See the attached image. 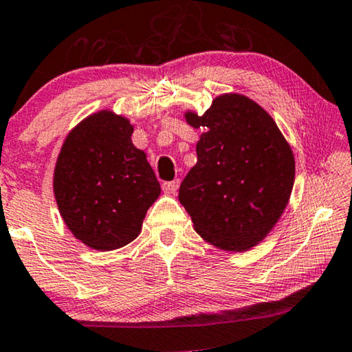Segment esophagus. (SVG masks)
I'll return each instance as SVG.
<instances>
[{
  "mask_svg": "<svg viewBox=\"0 0 352 352\" xmlns=\"http://www.w3.org/2000/svg\"><path fill=\"white\" fill-rule=\"evenodd\" d=\"M178 186H180V180H178V178H175V180L172 182L162 183V190H164V192H169V195H175Z\"/></svg>",
  "mask_w": 352,
  "mask_h": 352,
  "instance_id": "esophagus-1",
  "label": "esophagus"
}]
</instances>
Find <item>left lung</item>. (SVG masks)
<instances>
[{
    "label": "left lung",
    "instance_id": "obj_1",
    "mask_svg": "<svg viewBox=\"0 0 352 352\" xmlns=\"http://www.w3.org/2000/svg\"><path fill=\"white\" fill-rule=\"evenodd\" d=\"M197 162L183 178L178 199L195 230L223 250H247L271 231L289 202L295 160L273 118L239 94L217 97L202 116Z\"/></svg>",
    "mask_w": 352,
    "mask_h": 352
}]
</instances>
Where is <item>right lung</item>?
Here are the masks:
<instances>
[{"label":"right lung","instance_id":"right-lung-1","mask_svg":"<svg viewBox=\"0 0 352 352\" xmlns=\"http://www.w3.org/2000/svg\"><path fill=\"white\" fill-rule=\"evenodd\" d=\"M133 127L111 111L89 116L68 133L54 170V195L68 230L96 250H115L138 236L161 192Z\"/></svg>","mask_w":352,"mask_h":352}]
</instances>
